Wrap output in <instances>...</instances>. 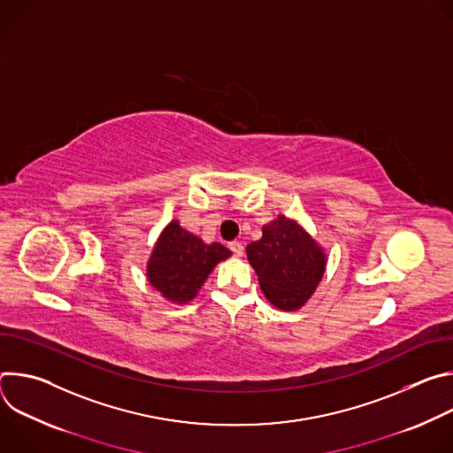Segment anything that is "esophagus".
Segmentation results:
<instances>
[{"label":"esophagus","mask_w":453,"mask_h":453,"mask_svg":"<svg viewBox=\"0 0 453 453\" xmlns=\"http://www.w3.org/2000/svg\"><path fill=\"white\" fill-rule=\"evenodd\" d=\"M229 249H231L236 256H243V245H242V242H236V240L231 242V243H229Z\"/></svg>","instance_id":"obj_1"}]
</instances>
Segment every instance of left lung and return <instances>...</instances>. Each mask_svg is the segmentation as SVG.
Returning <instances> with one entry per match:
<instances>
[{"label": "left lung", "instance_id": "8db88e82", "mask_svg": "<svg viewBox=\"0 0 453 453\" xmlns=\"http://www.w3.org/2000/svg\"><path fill=\"white\" fill-rule=\"evenodd\" d=\"M265 297L280 310H299L326 271V252L294 219L278 215L245 249Z\"/></svg>", "mask_w": 453, "mask_h": 453}]
</instances>
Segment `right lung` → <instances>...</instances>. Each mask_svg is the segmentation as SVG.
<instances>
[{
  "instance_id": "right-lung-1",
  "label": "right lung",
  "mask_w": 453,
  "mask_h": 453,
  "mask_svg": "<svg viewBox=\"0 0 453 453\" xmlns=\"http://www.w3.org/2000/svg\"><path fill=\"white\" fill-rule=\"evenodd\" d=\"M231 250L219 242L206 243L172 220L159 234L147 262L149 283L170 303L188 304L196 299L211 271Z\"/></svg>"
}]
</instances>
